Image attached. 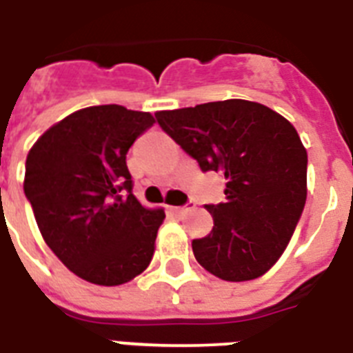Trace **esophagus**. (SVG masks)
I'll return each instance as SVG.
<instances>
[{
  "instance_id": "1",
  "label": "esophagus",
  "mask_w": 353,
  "mask_h": 353,
  "mask_svg": "<svg viewBox=\"0 0 353 353\" xmlns=\"http://www.w3.org/2000/svg\"><path fill=\"white\" fill-rule=\"evenodd\" d=\"M192 208H194V203H186L185 206H168V210H170L172 214H176V216H181V214L192 210Z\"/></svg>"
}]
</instances>
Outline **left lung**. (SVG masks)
<instances>
[{
    "instance_id": "1",
    "label": "left lung",
    "mask_w": 353,
    "mask_h": 353,
    "mask_svg": "<svg viewBox=\"0 0 353 353\" xmlns=\"http://www.w3.org/2000/svg\"><path fill=\"white\" fill-rule=\"evenodd\" d=\"M156 119L203 172H221L226 179L225 203L205 205L212 232L192 241L197 263L234 283L266 274L306 203L308 156L294 125L246 99L161 110Z\"/></svg>"
}]
</instances>
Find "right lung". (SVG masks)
<instances>
[{"label": "right lung", "mask_w": 353, "mask_h": 353, "mask_svg": "<svg viewBox=\"0 0 353 353\" xmlns=\"http://www.w3.org/2000/svg\"><path fill=\"white\" fill-rule=\"evenodd\" d=\"M154 123L121 105L81 108L28 152L23 190L43 239L88 283L123 285L150 265L165 210L132 194L127 152Z\"/></svg>", "instance_id": "1"}]
</instances>
